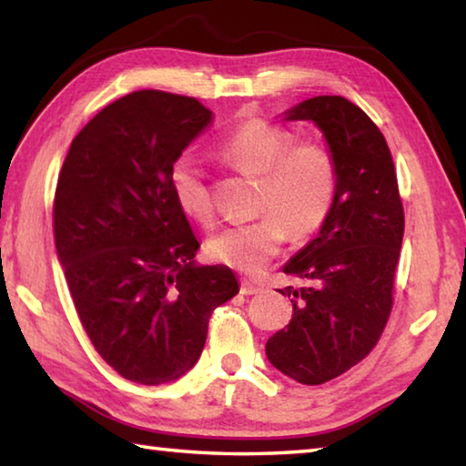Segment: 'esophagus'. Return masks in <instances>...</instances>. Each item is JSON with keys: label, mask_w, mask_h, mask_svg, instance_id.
<instances>
[{"label": "esophagus", "mask_w": 466, "mask_h": 466, "mask_svg": "<svg viewBox=\"0 0 466 466\" xmlns=\"http://www.w3.org/2000/svg\"><path fill=\"white\" fill-rule=\"evenodd\" d=\"M240 291H242L244 296H255V294H261L263 288L257 286V283L248 281V279H242V281H240Z\"/></svg>", "instance_id": "1"}]
</instances>
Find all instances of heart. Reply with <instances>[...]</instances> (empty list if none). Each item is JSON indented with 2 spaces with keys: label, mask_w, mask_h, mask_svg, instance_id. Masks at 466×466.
I'll list each match as a JSON object with an SVG mask.
<instances>
[{
  "label": "heart",
  "mask_w": 466,
  "mask_h": 466,
  "mask_svg": "<svg viewBox=\"0 0 466 466\" xmlns=\"http://www.w3.org/2000/svg\"><path fill=\"white\" fill-rule=\"evenodd\" d=\"M218 154L232 168L258 177L257 214L263 216L211 234L205 250L214 261L258 273L279 255L288 236L310 238L333 214L339 167L335 154L320 141H298L289 129L252 119L219 141ZM168 178L180 211L208 224L214 201L199 162L191 156L177 157Z\"/></svg>",
  "instance_id": "1"
}]
</instances>
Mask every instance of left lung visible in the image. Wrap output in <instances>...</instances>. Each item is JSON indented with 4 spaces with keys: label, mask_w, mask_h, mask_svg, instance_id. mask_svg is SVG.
<instances>
[{
    "label": "left lung",
    "mask_w": 466,
    "mask_h": 466,
    "mask_svg": "<svg viewBox=\"0 0 466 466\" xmlns=\"http://www.w3.org/2000/svg\"><path fill=\"white\" fill-rule=\"evenodd\" d=\"M314 121L339 167L337 203L317 238L283 267L294 317L265 345L296 382L322 384L360 364L389 322L405 214L390 149L376 123L343 96H314L288 113Z\"/></svg>",
    "instance_id": "8db88e82"
}]
</instances>
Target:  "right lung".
<instances>
[{"label":"right lung","mask_w":466,"mask_h":466,"mask_svg":"<svg viewBox=\"0 0 466 466\" xmlns=\"http://www.w3.org/2000/svg\"><path fill=\"white\" fill-rule=\"evenodd\" d=\"M214 121L193 96L137 90L74 137L53 199V232L77 317L123 378L164 384L199 360L218 306L238 294L224 265L195 267L199 242L170 167Z\"/></svg>","instance_id":"right-lung-1"}]
</instances>
